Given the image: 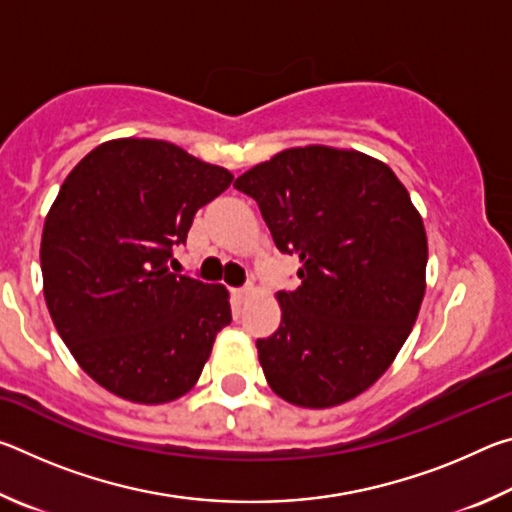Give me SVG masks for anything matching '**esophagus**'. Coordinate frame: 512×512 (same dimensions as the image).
<instances>
[{"label": "esophagus", "mask_w": 512, "mask_h": 512, "mask_svg": "<svg viewBox=\"0 0 512 512\" xmlns=\"http://www.w3.org/2000/svg\"><path fill=\"white\" fill-rule=\"evenodd\" d=\"M250 293H253V287H250V284H248V287H244V289H235V298L237 300H246Z\"/></svg>", "instance_id": "esophagus-1"}]
</instances>
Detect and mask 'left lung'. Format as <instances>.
Returning <instances> with one entry per match:
<instances>
[{
	"label": "left lung",
	"mask_w": 512,
	"mask_h": 512,
	"mask_svg": "<svg viewBox=\"0 0 512 512\" xmlns=\"http://www.w3.org/2000/svg\"><path fill=\"white\" fill-rule=\"evenodd\" d=\"M257 203L300 287L280 291L282 323L257 339L268 386L296 406L327 409L370 388L411 334L424 298L427 235L384 162L305 146L235 180Z\"/></svg>",
	"instance_id": "obj_1"
}]
</instances>
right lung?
I'll use <instances>...</instances> for the list:
<instances>
[{"instance_id":"add662e5","label":"right lung","mask_w":512,"mask_h":512,"mask_svg":"<svg viewBox=\"0 0 512 512\" xmlns=\"http://www.w3.org/2000/svg\"><path fill=\"white\" fill-rule=\"evenodd\" d=\"M232 173L160 140H112L76 164L42 230L51 320L88 375L124 400H178L230 325L228 291L169 271L198 207Z\"/></svg>"}]
</instances>
